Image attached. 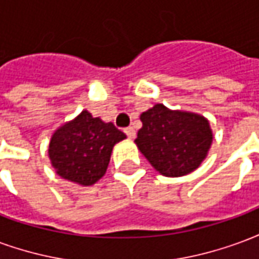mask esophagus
Wrapping results in <instances>:
<instances>
[{"label":"esophagus","instance_id":"34e87169","mask_svg":"<svg viewBox=\"0 0 259 259\" xmlns=\"http://www.w3.org/2000/svg\"><path fill=\"white\" fill-rule=\"evenodd\" d=\"M124 133H126V136L129 137V139H135L136 137V130L133 126H129V127H126L124 129Z\"/></svg>","mask_w":259,"mask_h":259}]
</instances>
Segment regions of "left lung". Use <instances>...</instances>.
<instances>
[{
    "label": "left lung",
    "instance_id": "8db88e82",
    "mask_svg": "<svg viewBox=\"0 0 259 259\" xmlns=\"http://www.w3.org/2000/svg\"><path fill=\"white\" fill-rule=\"evenodd\" d=\"M143 127L136 144L141 154L163 176H183L200 166L212 143L205 118L170 111L162 104L141 113Z\"/></svg>",
    "mask_w": 259,
    "mask_h": 259
}]
</instances>
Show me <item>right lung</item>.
I'll return each mask as SVG.
<instances>
[{"label": "right lung", "mask_w": 259, "mask_h": 259, "mask_svg": "<svg viewBox=\"0 0 259 259\" xmlns=\"http://www.w3.org/2000/svg\"><path fill=\"white\" fill-rule=\"evenodd\" d=\"M123 139L126 135L115 124L83 111L54 133L48 154L61 178L91 186L105 175L113 146Z\"/></svg>", "instance_id": "obj_1"}]
</instances>
